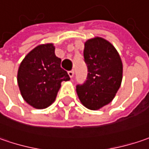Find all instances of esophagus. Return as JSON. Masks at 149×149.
I'll return each mask as SVG.
<instances>
[{"label": "esophagus", "instance_id": "34e87169", "mask_svg": "<svg viewBox=\"0 0 149 149\" xmlns=\"http://www.w3.org/2000/svg\"><path fill=\"white\" fill-rule=\"evenodd\" d=\"M68 75H69V77L71 78H72L73 77V75H74V71L73 70H71L68 72Z\"/></svg>", "mask_w": 149, "mask_h": 149}]
</instances>
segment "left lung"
<instances>
[{
	"label": "left lung",
	"mask_w": 149,
	"mask_h": 149,
	"mask_svg": "<svg viewBox=\"0 0 149 149\" xmlns=\"http://www.w3.org/2000/svg\"><path fill=\"white\" fill-rule=\"evenodd\" d=\"M87 78L77 86L80 101L86 108L100 110L115 98L123 78V63L116 49L106 39L95 37L84 44Z\"/></svg>",
	"instance_id": "left-lung-1"
}]
</instances>
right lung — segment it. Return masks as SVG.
I'll use <instances>...</instances> for the list:
<instances>
[{
	"label": "right lung",
	"mask_w": 149,
	"mask_h": 149,
	"mask_svg": "<svg viewBox=\"0 0 149 149\" xmlns=\"http://www.w3.org/2000/svg\"><path fill=\"white\" fill-rule=\"evenodd\" d=\"M61 68V59L55 55L54 44H39L20 63L17 82L26 103L35 109H45L54 102L62 81H69Z\"/></svg>",
	"instance_id": "obj_1"
}]
</instances>
